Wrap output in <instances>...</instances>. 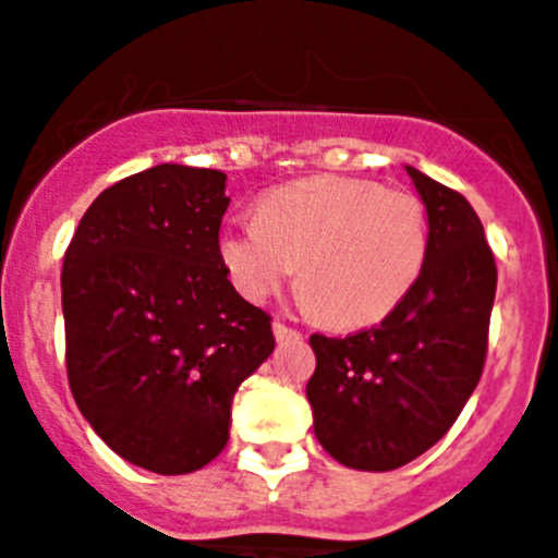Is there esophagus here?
<instances>
[{"label":"esophagus","instance_id":"34e87169","mask_svg":"<svg viewBox=\"0 0 558 558\" xmlns=\"http://www.w3.org/2000/svg\"><path fill=\"white\" fill-rule=\"evenodd\" d=\"M272 332H275V338H278L280 343H283V341H300V338H303V332L294 330V327H289L286 322H280V319L272 322Z\"/></svg>","mask_w":558,"mask_h":558}]
</instances>
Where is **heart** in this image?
I'll use <instances>...</instances> for the list:
<instances>
[{"label": "heart", "instance_id": "heart-1", "mask_svg": "<svg viewBox=\"0 0 558 558\" xmlns=\"http://www.w3.org/2000/svg\"><path fill=\"white\" fill-rule=\"evenodd\" d=\"M220 258L239 294L264 303L294 275L305 305L332 327L385 319L418 283L429 215L413 192L322 175L280 186L258 220L220 233Z\"/></svg>", "mask_w": 558, "mask_h": 558}]
</instances>
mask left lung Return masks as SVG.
Returning <instances> with one entry per match:
<instances>
[{
	"label": "left lung",
	"instance_id": "obj_1",
	"mask_svg": "<svg viewBox=\"0 0 558 558\" xmlns=\"http://www.w3.org/2000/svg\"><path fill=\"white\" fill-rule=\"evenodd\" d=\"M429 215L418 283L379 325L314 332L308 379L322 449L355 471H393L440 440L471 399L487 357L496 258L460 192L408 168Z\"/></svg>",
	"mask_w": 558,
	"mask_h": 558
}]
</instances>
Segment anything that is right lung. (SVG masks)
I'll use <instances>...</instances> for the list:
<instances>
[{"instance_id": "add662e5", "label": "right lung", "mask_w": 558, "mask_h": 558, "mask_svg": "<svg viewBox=\"0 0 558 558\" xmlns=\"http://www.w3.org/2000/svg\"><path fill=\"white\" fill-rule=\"evenodd\" d=\"M226 173L156 165L104 190L62 258L76 408L132 465L179 476L228 444L239 385L275 350L272 316L228 280Z\"/></svg>"}]
</instances>
